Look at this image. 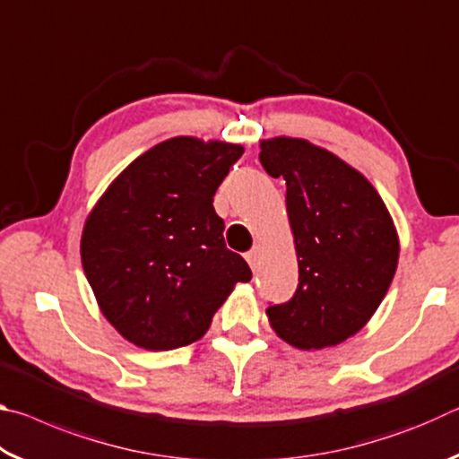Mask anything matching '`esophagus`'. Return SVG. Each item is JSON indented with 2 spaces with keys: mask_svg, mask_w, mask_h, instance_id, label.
Listing matches in <instances>:
<instances>
[{
  "mask_svg": "<svg viewBox=\"0 0 459 459\" xmlns=\"http://www.w3.org/2000/svg\"><path fill=\"white\" fill-rule=\"evenodd\" d=\"M245 259H247L248 265H251V269L255 271V269H257V265H259V259H261V248H253V251H248L245 255Z\"/></svg>",
  "mask_w": 459,
  "mask_h": 459,
  "instance_id": "34e87169",
  "label": "esophagus"
}]
</instances>
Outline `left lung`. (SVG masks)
Wrapping results in <instances>:
<instances>
[{
	"label": "left lung",
	"mask_w": 459,
	"mask_h": 459,
	"mask_svg": "<svg viewBox=\"0 0 459 459\" xmlns=\"http://www.w3.org/2000/svg\"><path fill=\"white\" fill-rule=\"evenodd\" d=\"M261 166L283 178L299 283L269 306L271 328L299 351L336 346L367 325L388 291L399 237L383 198L359 169L307 139L261 142Z\"/></svg>",
	"instance_id": "1"
}]
</instances>
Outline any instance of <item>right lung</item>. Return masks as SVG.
Returning <instances> with one entry per match:
<instances>
[{
    "instance_id": "obj_1",
    "label": "right lung",
    "mask_w": 459,
    "mask_h": 459,
    "mask_svg": "<svg viewBox=\"0 0 459 459\" xmlns=\"http://www.w3.org/2000/svg\"><path fill=\"white\" fill-rule=\"evenodd\" d=\"M243 145L172 137L123 169L82 229V269L100 312L145 351L204 336L238 281L251 279L224 245L214 192Z\"/></svg>"
}]
</instances>
